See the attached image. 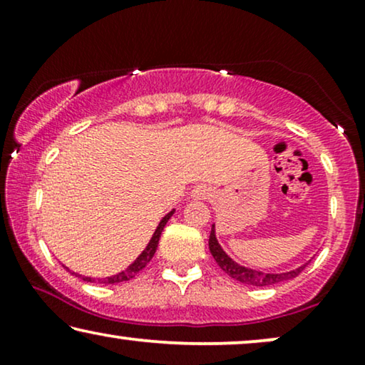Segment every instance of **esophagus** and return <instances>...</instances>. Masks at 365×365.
<instances>
[{
	"label": "esophagus",
	"mask_w": 365,
	"mask_h": 365,
	"mask_svg": "<svg viewBox=\"0 0 365 365\" xmlns=\"http://www.w3.org/2000/svg\"><path fill=\"white\" fill-rule=\"evenodd\" d=\"M211 196H212L211 187L204 186V184H201V186H196L191 191V197L197 199V201H204V199H209Z\"/></svg>",
	"instance_id": "obj_1"
}]
</instances>
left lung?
<instances>
[{
    "label": "left lung",
    "instance_id": "obj_1",
    "mask_svg": "<svg viewBox=\"0 0 365 365\" xmlns=\"http://www.w3.org/2000/svg\"><path fill=\"white\" fill-rule=\"evenodd\" d=\"M209 251H211L214 261L217 262V266L221 267L229 277H232L234 281L237 282L246 284V286H256V287H266V286H274V284H279V282H286L289 279H294L296 276H299V274L302 272V269L309 264L306 262L302 264V266L286 272H262V271H257V269L242 266V264L234 261L232 257H229L227 252L221 247V244H219L216 237V224H212L211 227V236H209Z\"/></svg>",
    "mask_w": 365,
    "mask_h": 365
}]
</instances>
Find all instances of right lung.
I'll list each match as a JSON object with an SVG mask.
<instances>
[{
  "instance_id": "right-lung-1",
  "label": "right lung",
  "mask_w": 365,
  "mask_h": 365,
  "mask_svg": "<svg viewBox=\"0 0 365 365\" xmlns=\"http://www.w3.org/2000/svg\"><path fill=\"white\" fill-rule=\"evenodd\" d=\"M174 211H176V209H171V211H169V212L166 214V216H164V217L161 219V221H159L156 231H154L153 237L149 239L146 249H144V251H143L141 254H139V256H138L136 259H134V261H133L131 264H129V266H128L126 269H124V271L114 274V276L103 277V279L86 277V276H81V274H78V272H73V274H74V276L81 277L84 282H99V284H118V282H124V281H129V279H133L139 271H143V269L148 266V262L153 259L154 252H156V249H158L159 237H161L163 229H164V226H166V224H168L169 219H171ZM66 269H68V267H66ZM68 271H69V269H68Z\"/></svg>"
}]
</instances>
